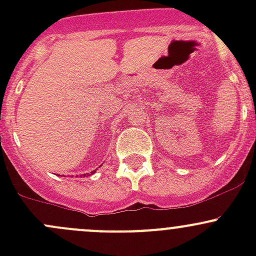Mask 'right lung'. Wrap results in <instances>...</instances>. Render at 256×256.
<instances>
[{
    "instance_id": "add662e5",
    "label": "right lung",
    "mask_w": 256,
    "mask_h": 256,
    "mask_svg": "<svg viewBox=\"0 0 256 256\" xmlns=\"http://www.w3.org/2000/svg\"><path fill=\"white\" fill-rule=\"evenodd\" d=\"M92 174H94V172H92Z\"/></svg>"
}]
</instances>
